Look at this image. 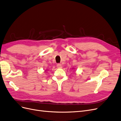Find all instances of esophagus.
Instances as JSON below:
<instances>
[{"label":"esophagus","instance_id":"esophagus-1","mask_svg":"<svg viewBox=\"0 0 121 121\" xmlns=\"http://www.w3.org/2000/svg\"><path fill=\"white\" fill-rule=\"evenodd\" d=\"M57 67L58 68H62V65H61V64H58L57 65Z\"/></svg>","mask_w":121,"mask_h":121}]
</instances>
